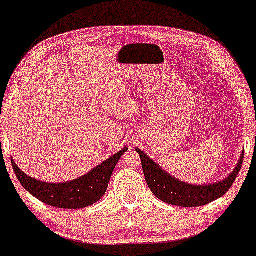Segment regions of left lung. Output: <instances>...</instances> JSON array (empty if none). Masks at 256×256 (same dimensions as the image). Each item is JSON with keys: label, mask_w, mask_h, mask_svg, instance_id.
<instances>
[{"label": "left lung", "mask_w": 256, "mask_h": 256, "mask_svg": "<svg viewBox=\"0 0 256 256\" xmlns=\"http://www.w3.org/2000/svg\"><path fill=\"white\" fill-rule=\"evenodd\" d=\"M136 151L140 156L145 180L152 194L164 202L180 207L204 206L226 194L237 178L244 161L242 152L237 166L226 178L208 186H192L172 178L140 148Z\"/></svg>", "instance_id": "obj_1"}]
</instances>
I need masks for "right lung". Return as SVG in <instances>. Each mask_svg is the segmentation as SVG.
<instances>
[{
  "label": "right lung",
  "mask_w": 256,
  "mask_h": 256,
  "mask_svg": "<svg viewBox=\"0 0 256 256\" xmlns=\"http://www.w3.org/2000/svg\"><path fill=\"white\" fill-rule=\"evenodd\" d=\"M127 150V148H124L116 154L92 169L88 174L65 183L41 182L22 172L12 159L11 164L22 188L40 202L56 208L78 210L92 206L105 194L118 161Z\"/></svg>",
  "instance_id": "obj_1"
}]
</instances>
